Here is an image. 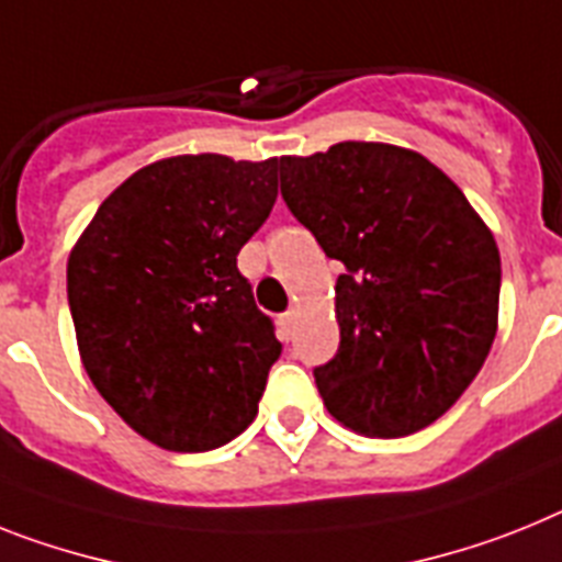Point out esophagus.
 Here are the masks:
<instances>
[{
  "label": "esophagus",
  "instance_id": "1",
  "mask_svg": "<svg viewBox=\"0 0 562 562\" xmlns=\"http://www.w3.org/2000/svg\"><path fill=\"white\" fill-rule=\"evenodd\" d=\"M296 319H300V308H289L280 317V328H282V334H285V337H291V334H294Z\"/></svg>",
  "mask_w": 562,
  "mask_h": 562
}]
</instances>
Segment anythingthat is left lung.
<instances>
[{"label":"left lung","instance_id":"obj_1","mask_svg":"<svg viewBox=\"0 0 562 562\" xmlns=\"http://www.w3.org/2000/svg\"><path fill=\"white\" fill-rule=\"evenodd\" d=\"M282 200L346 273L334 285L339 351L314 369L337 423L405 437L463 397L492 351L499 251L434 162L389 143L282 157Z\"/></svg>","mask_w":562,"mask_h":562}]
</instances>
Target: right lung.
<instances>
[{
  "label": "right lung",
  "instance_id": "add662e5",
  "mask_svg": "<svg viewBox=\"0 0 562 562\" xmlns=\"http://www.w3.org/2000/svg\"><path fill=\"white\" fill-rule=\"evenodd\" d=\"M277 171L280 157L157 159L99 205L70 248L79 360L159 449H220L257 417L282 346L237 254L271 214Z\"/></svg>",
  "mask_w": 562,
  "mask_h": 562
}]
</instances>
